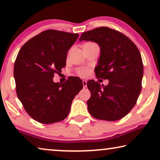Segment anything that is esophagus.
<instances>
[{
	"label": "esophagus",
	"instance_id": "obj_1",
	"mask_svg": "<svg viewBox=\"0 0 160 160\" xmlns=\"http://www.w3.org/2000/svg\"><path fill=\"white\" fill-rule=\"evenodd\" d=\"M82 84H83V87H84V88L87 87V81L86 80H83Z\"/></svg>",
	"mask_w": 160,
	"mask_h": 160
}]
</instances>
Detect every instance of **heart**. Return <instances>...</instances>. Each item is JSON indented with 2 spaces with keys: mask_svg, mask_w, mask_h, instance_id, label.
Here are the masks:
<instances>
[{
  "mask_svg": "<svg viewBox=\"0 0 160 160\" xmlns=\"http://www.w3.org/2000/svg\"><path fill=\"white\" fill-rule=\"evenodd\" d=\"M76 73H77V75L82 76V77H86V76H88L89 73V68H87V67L79 68L76 70Z\"/></svg>",
  "mask_w": 160,
  "mask_h": 160,
  "instance_id": "b5f03b06",
  "label": "heart"
}]
</instances>
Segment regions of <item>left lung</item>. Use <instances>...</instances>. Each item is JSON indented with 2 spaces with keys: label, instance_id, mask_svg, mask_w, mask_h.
Returning a JSON list of instances; mask_svg holds the SVG:
<instances>
[{
  "label": "left lung",
  "instance_id": "8db88e82",
  "mask_svg": "<svg viewBox=\"0 0 160 160\" xmlns=\"http://www.w3.org/2000/svg\"><path fill=\"white\" fill-rule=\"evenodd\" d=\"M95 41L100 48L97 78L108 79L107 86L90 80L88 111L100 120L117 121L132 110L142 88L143 65L138 49L125 35L108 27L83 32L79 41Z\"/></svg>",
  "mask_w": 160,
  "mask_h": 160
}]
</instances>
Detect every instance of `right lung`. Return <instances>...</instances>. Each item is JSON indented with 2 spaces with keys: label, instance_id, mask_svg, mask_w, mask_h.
Returning a JSON list of instances; mask_svg holds the SVG:
<instances>
[{
  "label": "right lung",
  "instance_id": "1",
  "mask_svg": "<svg viewBox=\"0 0 160 160\" xmlns=\"http://www.w3.org/2000/svg\"><path fill=\"white\" fill-rule=\"evenodd\" d=\"M78 34L47 30L30 38L17 54L14 77L17 97L28 114L42 124L60 122L68 117L82 81L71 76L54 83V73L65 67L67 54Z\"/></svg>",
  "mask_w": 160,
  "mask_h": 160
}]
</instances>
